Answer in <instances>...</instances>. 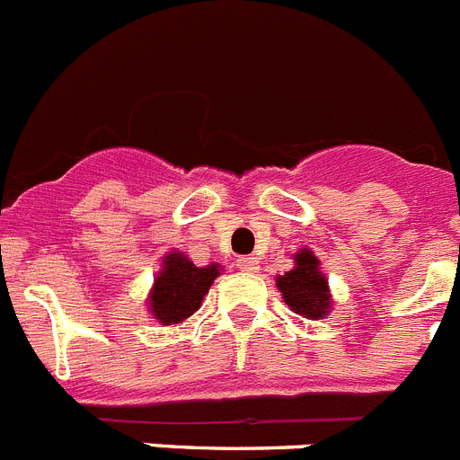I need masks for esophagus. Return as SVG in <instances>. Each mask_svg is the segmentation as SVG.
I'll return each mask as SVG.
<instances>
[{
    "label": "esophagus",
    "instance_id": "obj_1",
    "mask_svg": "<svg viewBox=\"0 0 460 460\" xmlns=\"http://www.w3.org/2000/svg\"><path fill=\"white\" fill-rule=\"evenodd\" d=\"M237 265H239V270H242V272H258V261H256V258H251V256L239 258Z\"/></svg>",
    "mask_w": 460,
    "mask_h": 460
}]
</instances>
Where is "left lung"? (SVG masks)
I'll return each instance as SVG.
<instances>
[{"mask_svg": "<svg viewBox=\"0 0 460 460\" xmlns=\"http://www.w3.org/2000/svg\"><path fill=\"white\" fill-rule=\"evenodd\" d=\"M277 286L284 296L286 305L293 312L307 319H321L331 309L328 281L319 272V261L312 251L302 249L296 253V268L277 279Z\"/></svg>", "mask_w": 460, "mask_h": 460, "instance_id": "8db88e82", "label": "left lung"}]
</instances>
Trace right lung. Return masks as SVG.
<instances>
[{
	"label": "right lung",
	"mask_w": 460,
	"mask_h": 460,
	"mask_svg": "<svg viewBox=\"0 0 460 460\" xmlns=\"http://www.w3.org/2000/svg\"><path fill=\"white\" fill-rule=\"evenodd\" d=\"M218 277V268H195L183 253H170L163 262V272L155 277L148 307L160 323L172 325L186 321L198 312L209 286Z\"/></svg>",
	"instance_id": "1"
}]
</instances>
